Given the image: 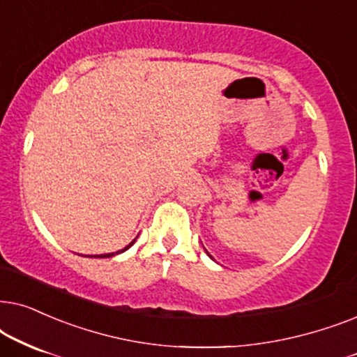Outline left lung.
<instances>
[{
	"label": "left lung",
	"mask_w": 357,
	"mask_h": 357,
	"mask_svg": "<svg viewBox=\"0 0 357 357\" xmlns=\"http://www.w3.org/2000/svg\"><path fill=\"white\" fill-rule=\"evenodd\" d=\"M207 255H208V253H207ZM208 256H211V255H208ZM211 258H212V256H211Z\"/></svg>",
	"instance_id": "1"
}]
</instances>
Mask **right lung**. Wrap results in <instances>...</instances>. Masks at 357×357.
<instances>
[{
	"label": "right lung",
	"instance_id": "1",
	"mask_svg": "<svg viewBox=\"0 0 357 357\" xmlns=\"http://www.w3.org/2000/svg\"><path fill=\"white\" fill-rule=\"evenodd\" d=\"M135 240H137V238H135ZM135 240H134V241H130V243L127 245L126 248H123V250H119V251H116V253H107V255H94V256H89V258H111V256H116V255H119V253H123V251H126V250H129L130 246L135 243Z\"/></svg>",
	"mask_w": 357,
	"mask_h": 357
}]
</instances>
